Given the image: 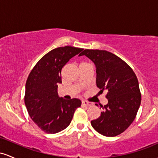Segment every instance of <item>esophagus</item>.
<instances>
[{
	"label": "esophagus",
	"instance_id": "34e87169",
	"mask_svg": "<svg viewBox=\"0 0 158 158\" xmlns=\"http://www.w3.org/2000/svg\"><path fill=\"white\" fill-rule=\"evenodd\" d=\"M91 103L86 102V101H82V105L83 106H86V107H89L91 106Z\"/></svg>",
	"mask_w": 158,
	"mask_h": 158
}]
</instances>
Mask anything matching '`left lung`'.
<instances>
[{
    "instance_id": "8db88e82",
    "label": "left lung",
    "mask_w": 158,
    "mask_h": 158,
    "mask_svg": "<svg viewBox=\"0 0 158 158\" xmlns=\"http://www.w3.org/2000/svg\"><path fill=\"white\" fill-rule=\"evenodd\" d=\"M85 55L96 68V85L107 93V104L97 119L91 121L97 132L106 136L122 134L134 122L141 103L139 83L134 71L124 60L109 51L85 49Z\"/></svg>"
}]
</instances>
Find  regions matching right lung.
Returning a JSON list of instances; mask_svg holds the SVG:
<instances>
[{"label": "right lung", "mask_w": 158, "mask_h": 158, "mask_svg": "<svg viewBox=\"0 0 158 158\" xmlns=\"http://www.w3.org/2000/svg\"><path fill=\"white\" fill-rule=\"evenodd\" d=\"M83 50L72 46L53 49L39 60L28 76L24 103L32 120L44 132L56 134L64 130L81 107L78 98H60L57 87L62 83V69Z\"/></svg>", "instance_id": "obj_1"}]
</instances>
